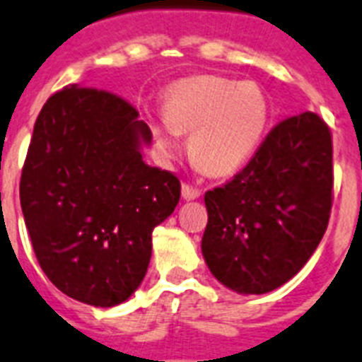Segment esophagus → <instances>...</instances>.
<instances>
[{
	"instance_id": "34e87169",
	"label": "esophagus",
	"mask_w": 362,
	"mask_h": 362,
	"mask_svg": "<svg viewBox=\"0 0 362 362\" xmlns=\"http://www.w3.org/2000/svg\"><path fill=\"white\" fill-rule=\"evenodd\" d=\"M181 194H183L185 199H196L202 196V190H199L198 187H192V185H183V188H181Z\"/></svg>"
}]
</instances>
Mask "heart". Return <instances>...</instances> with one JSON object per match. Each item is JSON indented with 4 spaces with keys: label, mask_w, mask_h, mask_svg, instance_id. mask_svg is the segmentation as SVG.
Instances as JSON below:
<instances>
[{
    "label": "heart",
    "mask_w": 362,
    "mask_h": 362,
    "mask_svg": "<svg viewBox=\"0 0 362 362\" xmlns=\"http://www.w3.org/2000/svg\"><path fill=\"white\" fill-rule=\"evenodd\" d=\"M270 120L267 92L252 81L198 76L179 81L164 94V116L149 129L166 157L179 148V133L190 134V157L203 172L229 175L261 146Z\"/></svg>",
    "instance_id": "b5f03b06"
}]
</instances>
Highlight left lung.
Here are the masks:
<instances>
[{
    "mask_svg": "<svg viewBox=\"0 0 362 362\" xmlns=\"http://www.w3.org/2000/svg\"><path fill=\"white\" fill-rule=\"evenodd\" d=\"M333 203V140L315 112L267 134L231 181L205 192L202 252L218 281L264 294L303 268L320 244Z\"/></svg>",
    "mask_w": 362,
    "mask_h": 362,
    "instance_id": "obj_1",
    "label": "left lung"
}]
</instances>
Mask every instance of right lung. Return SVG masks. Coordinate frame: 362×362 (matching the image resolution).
Returning a JSON list of instances; mask_svg holds the SVG:
<instances>
[{"mask_svg":"<svg viewBox=\"0 0 362 362\" xmlns=\"http://www.w3.org/2000/svg\"><path fill=\"white\" fill-rule=\"evenodd\" d=\"M148 124L120 95L70 85L44 103L20 179L38 264L77 301L115 307L151 259V233L174 213L181 183L142 160Z\"/></svg>","mask_w":362,"mask_h":362,"instance_id":"1","label":"right lung"}]
</instances>
